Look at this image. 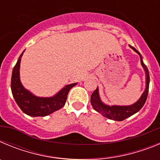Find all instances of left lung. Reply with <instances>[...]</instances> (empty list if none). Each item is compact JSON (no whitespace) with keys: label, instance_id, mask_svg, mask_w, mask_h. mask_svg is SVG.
Instances as JSON below:
<instances>
[{"label":"left lung","instance_id":"8db88e82","mask_svg":"<svg viewBox=\"0 0 160 160\" xmlns=\"http://www.w3.org/2000/svg\"><path fill=\"white\" fill-rule=\"evenodd\" d=\"M131 49H134V51L136 52L139 57H140L141 65L144 69V71L146 73V89L142 93L140 98L135 103L131 106H108L106 105L101 101L98 94V88L97 87L90 97V103L92 105L93 108L98 111V113L102 114L104 117L109 118V119L114 120V121H122L128 117L131 116L134 114L138 112L145 104L148 94V90H149V82H150V76L148 72V67L144 64L142 59V55L140 53L135 49L134 47L131 46Z\"/></svg>","mask_w":160,"mask_h":160}]
</instances>
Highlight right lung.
<instances>
[{
	"instance_id": "right-lung-1",
	"label": "right lung",
	"mask_w": 160,
	"mask_h": 160,
	"mask_svg": "<svg viewBox=\"0 0 160 160\" xmlns=\"http://www.w3.org/2000/svg\"><path fill=\"white\" fill-rule=\"evenodd\" d=\"M23 53L20 55L13 67L11 78V90L18 107L25 114L32 117L46 116L62 108L67 99L68 93L77 83L67 85L53 97L42 98L33 95L24 88L20 80V64Z\"/></svg>"
}]
</instances>
